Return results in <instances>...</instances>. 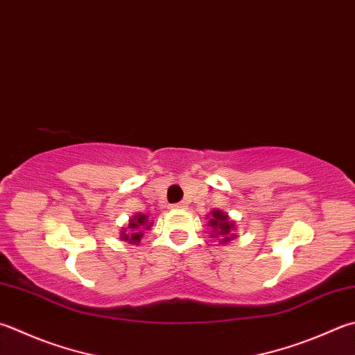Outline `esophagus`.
Listing matches in <instances>:
<instances>
[{"mask_svg":"<svg viewBox=\"0 0 355 355\" xmlns=\"http://www.w3.org/2000/svg\"><path fill=\"white\" fill-rule=\"evenodd\" d=\"M171 207H173V209H185L187 204L185 202H179V204H173Z\"/></svg>","mask_w":355,"mask_h":355,"instance_id":"obj_1","label":"esophagus"}]
</instances>
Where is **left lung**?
Wrapping results in <instances>:
<instances>
[{
	"label": "left lung",
	"instance_id": "left-lung-1",
	"mask_svg": "<svg viewBox=\"0 0 355 355\" xmlns=\"http://www.w3.org/2000/svg\"><path fill=\"white\" fill-rule=\"evenodd\" d=\"M209 225H211V229L218 230V233H220V235L225 236V238H223L224 243H227V241H230V238L235 236L232 233L235 224H233L232 220H229V216H227L225 213H223V211H219V210L213 211L211 219L209 220Z\"/></svg>",
	"mask_w": 355,
	"mask_h": 355
}]
</instances>
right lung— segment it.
<instances>
[{"label":"right lung","instance_id":"right-lung-1","mask_svg":"<svg viewBox=\"0 0 355 355\" xmlns=\"http://www.w3.org/2000/svg\"><path fill=\"white\" fill-rule=\"evenodd\" d=\"M150 225H148V216H146V215H136L135 218L130 220V224H128V229H131V233L128 235V233H125L126 230H123L122 232V239L128 241L130 244H139L140 238L144 236L142 230L144 229L146 230Z\"/></svg>","mask_w":355,"mask_h":355}]
</instances>
